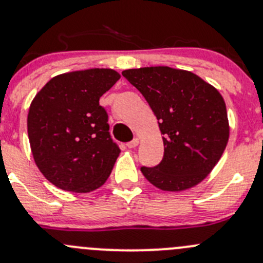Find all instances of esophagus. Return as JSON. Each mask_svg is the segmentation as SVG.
<instances>
[{"mask_svg": "<svg viewBox=\"0 0 263 263\" xmlns=\"http://www.w3.org/2000/svg\"><path fill=\"white\" fill-rule=\"evenodd\" d=\"M137 145H139V139H134L132 141H129L128 143H127V147L134 148V147H136Z\"/></svg>", "mask_w": 263, "mask_h": 263, "instance_id": "1", "label": "esophagus"}]
</instances>
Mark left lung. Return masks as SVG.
Segmentation results:
<instances>
[{"instance_id":"1","label":"left lung","mask_w":263,"mask_h":263,"mask_svg":"<svg viewBox=\"0 0 263 263\" xmlns=\"http://www.w3.org/2000/svg\"><path fill=\"white\" fill-rule=\"evenodd\" d=\"M150 104L164 135V157L141 167L151 184L182 192L208 176L224 153L229 123L223 97L197 74L168 66L123 70Z\"/></svg>"}]
</instances>
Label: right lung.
<instances>
[{
    "mask_svg": "<svg viewBox=\"0 0 263 263\" xmlns=\"http://www.w3.org/2000/svg\"><path fill=\"white\" fill-rule=\"evenodd\" d=\"M120 78L113 69L70 71L50 79L32 99L27 115L32 156L55 186L89 193L108 179L121 150L110 139L99 98Z\"/></svg>",
    "mask_w": 263,
    "mask_h": 263,
    "instance_id": "obj_1",
    "label": "right lung"
}]
</instances>
